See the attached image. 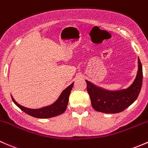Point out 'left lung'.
Masks as SVG:
<instances>
[{
  "label": "left lung",
  "mask_w": 148,
  "mask_h": 148,
  "mask_svg": "<svg viewBox=\"0 0 148 148\" xmlns=\"http://www.w3.org/2000/svg\"><path fill=\"white\" fill-rule=\"evenodd\" d=\"M138 68L135 80L130 86L125 89L106 90L85 80L87 91L94 110L104 113H118L128 108L136 100L143 83V67L139 58H138Z\"/></svg>",
  "instance_id": "obj_1"
}]
</instances>
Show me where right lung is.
Returning <instances> with one entry per match:
<instances>
[{
  "mask_svg": "<svg viewBox=\"0 0 148 148\" xmlns=\"http://www.w3.org/2000/svg\"><path fill=\"white\" fill-rule=\"evenodd\" d=\"M73 87V83H71L69 86H68L64 90L60 95V96L58 97V98L54 103H52L50 106L41 108H38V109H31V108L23 107V106L18 104L17 102L14 100V98L12 97V95L11 97L13 103L21 110H23L30 116L37 118H50L60 115L65 112L67 108V106H68L69 95L71 94V91Z\"/></svg>",
  "mask_w": 148,
  "mask_h": 148,
  "instance_id": "right-lung-1",
  "label": "right lung"
}]
</instances>
